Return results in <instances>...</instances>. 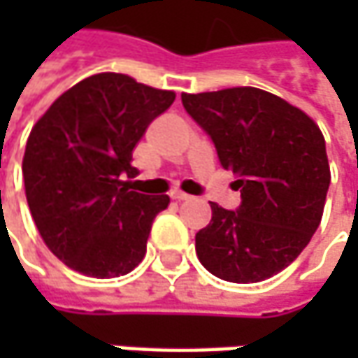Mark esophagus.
<instances>
[{
  "label": "esophagus",
  "mask_w": 358,
  "mask_h": 358,
  "mask_svg": "<svg viewBox=\"0 0 358 358\" xmlns=\"http://www.w3.org/2000/svg\"><path fill=\"white\" fill-rule=\"evenodd\" d=\"M171 199L175 201H187V199H191V195H187V193H183V191H171Z\"/></svg>",
  "instance_id": "1"
}]
</instances>
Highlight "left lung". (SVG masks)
Masks as SVG:
<instances>
[{"label":"left lung","mask_w":358,"mask_h":358,"mask_svg":"<svg viewBox=\"0 0 358 358\" xmlns=\"http://www.w3.org/2000/svg\"><path fill=\"white\" fill-rule=\"evenodd\" d=\"M181 101L241 191L235 211L211 203L213 217L195 235L201 265L223 281H265L295 261L321 223L331 183L323 133L257 87L183 93Z\"/></svg>","instance_id":"8db88e82"}]
</instances>
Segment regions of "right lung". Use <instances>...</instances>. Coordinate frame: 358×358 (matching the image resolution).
I'll list each match as a JSON object with an SVG mask.
<instances>
[{
    "instance_id": "obj_1",
    "label": "right lung",
    "mask_w": 358,
    "mask_h": 358,
    "mask_svg": "<svg viewBox=\"0 0 358 358\" xmlns=\"http://www.w3.org/2000/svg\"><path fill=\"white\" fill-rule=\"evenodd\" d=\"M175 101L129 76L79 81L45 111L23 155L27 205L59 261L87 277L111 279L141 263L153 219L167 195L131 191L133 147Z\"/></svg>"
}]
</instances>
